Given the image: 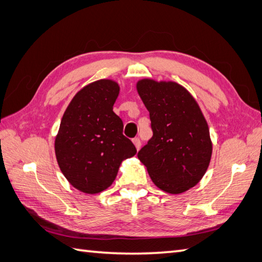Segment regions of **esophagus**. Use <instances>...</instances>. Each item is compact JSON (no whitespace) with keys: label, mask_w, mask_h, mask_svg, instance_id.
Listing matches in <instances>:
<instances>
[{"label":"esophagus","mask_w":262,"mask_h":262,"mask_svg":"<svg viewBox=\"0 0 262 262\" xmlns=\"http://www.w3.org/2000/svg\"><path fill=\"white\" fill-rule=\"evenodd\" d=\"M133 143H134V145H135V147H136V149L138 151V149L141 148V145H142V143H141V140L138 137H135L134 140H133Z\"/></svg>","instance_id":"esophagus-1"}]
</instances>
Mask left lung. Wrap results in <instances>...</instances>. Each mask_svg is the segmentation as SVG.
<instances>
[{"label": "left lung", "instance_id": "obj_1", "mask_svg": "<svg viewBox=\"0 0 262 262\" xmlns=\"http://www.w3.org/2000/svg\"><path fill=\"white\" fill-rule=\"evenodd\" d=\"M136 88L153 130L137 157L161 190L185 192L200 181L210 162L207 121L196 100L176 82L143 79Z\"/></svg>", "mask_w": 262, "mask_h": 262}]
</instances>
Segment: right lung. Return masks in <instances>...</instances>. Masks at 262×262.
<instances>
[{"label": "right lung", "mask_w": 262, "mask_h": 262, "mask_svg": "<svg viewBox=\"0 0 262 262\" xmlns=\"http://www.w3.org/2000/svg\"><path fill=\"white\" fill-rule=\"evenodd\" d=\"M118 83L99 80L82 88L72 99L55 138V154L62 173L85 193L105 190L116 179L122 161L136 147L122 135L124 124L113 109Z\"/></svg>", "instance_id": "1"}]
</instances>
